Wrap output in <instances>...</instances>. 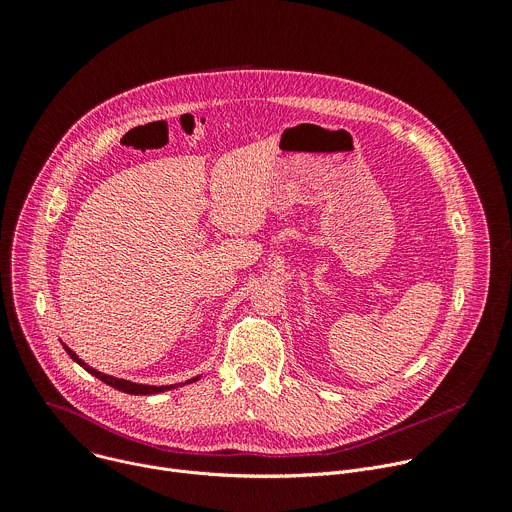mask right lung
Wrapping results in <instances>:
<instances>
[{
  "label": "right lung",
  "mask_w": 512,
  "mask_h": 512,
  "mask_svg": "<svg viewBox=\"0 0 512 512\" xmlns=\"http://www.w3.org/2000/svg\"><path fill=\"white\" fill-rule=\"evenodd\" d=\"M62 346H64V350L68 352V356H70L72 360H75L77 364H81V367H83L87 373H91V375L97 377L99 381H103V383H107L109 387H113V389H117V391H123V393H127V395H156V393H164V391L178 389V387H182V385L196 383V381L202 377V375H198V377H194V379H190V381H186V383L162 385V387H156V385H137V383H131V381H125V379H117V377H111V375H105V373L93 369L91 364H87L83 358H79V354H77L75 350H70L66 344H62Z\"/></svg>",
  "instance_id": "1"
}]
</instances>
